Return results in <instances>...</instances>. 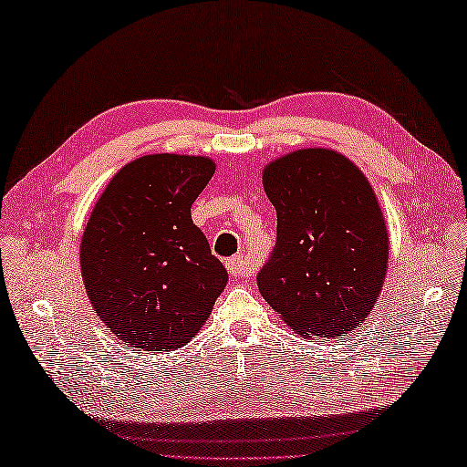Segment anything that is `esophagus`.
I'll return each instance as SVG.
<instances>
[{
    "mask_svg": "<svg viewBox=\"0 0 467 467\" xmlns=\"http://www.w3.org/2000/svg\"><path fill=\"white\" fill-rule=\"evenodd\" d=\"M226 269H228V273H231L233 276H239V279H244V276L251 275V269H249V266H246L243 254L231 256V259L226 261Z\"/></svg>",
    "mask_w": 467,
    "mask_h": 467,
    "instance_id": "34e87169",
    "label": "esophagus"
}]
</instances>
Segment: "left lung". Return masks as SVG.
<instances>
[{"instance_id": "8db88e82", "label": "left lung", "mask_w": 467, "mask_h": 467, "mask_svg": "<svg viewBox=\"0 0 467 467\" xmlns=\"http://www.w3.org/2000/svg\"><path fill=\"white\" fill-rule=\"evenodd\" d=\"M263 186L276 211L275 249L256 275L265 301L299 335L357 329L389 259L371 184L343 154L306 148L266 166Z\"/></svg>"}]
</instances>
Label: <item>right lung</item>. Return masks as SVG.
<instances>
[{"instance_id": "1", "label": "right lung", "mask_w": 467, "mask_h": 467, "mask_svg": "<svg viewBox=\"0 0 467 467\" xmlns=\"http://www.w3.org/2000/svg\"><path fill=\"white\" fill-rule=\"evenodd\" d=\"M213 174L202 156H142L112 178L86 224L88 299L138 351L181 349L226 286L223 263L191 216Z\"/></svg>"}]
</instances>
